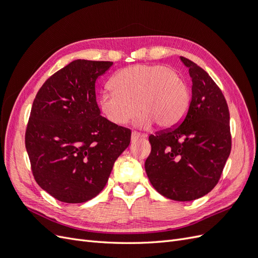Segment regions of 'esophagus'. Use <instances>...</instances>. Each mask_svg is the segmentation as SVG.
Segmentation results:
<instances>
[{
  "label": "esophagus",
  "mask_w": 258,
  "mask_h": 258,
  "mask_svg": "<svg viewBox=\"0 0 258 258\" xmlns=\"http://www.w3.org/2000/svg\"><path fill=\"white\" fill-rule=\"evenodd\" d=\"M145 137H146L145 135L140 134V132H138V131H132V134H131V140H132V141H135V140H137L139 138H145Z\"/></svg>",
  "instance_id": "esophagus-1"
}]
</instances>
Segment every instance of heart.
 <instances>
[{
	"label": "heart",
	"mask_w": 258,
	"mask_h": 258,
	"mask_svg": "<svg viewBox=\"0 0 258 258\" xmlns=\"http://www.w3.org/2000/svg\"><path fill=\"white\" fill-rule=\"evenodd\" d=\"M111 88L101 93L99 106L106 119L117 126L127 124L140 111L143 113L139 119L141 127L155 121L161 128H171L184 118L189 106V90L183 77L165 66L122 69L114 75Z\"/></svg>",
	"instance_id": "1"
}]
</instances>
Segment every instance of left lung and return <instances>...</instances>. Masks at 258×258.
Listing matches in <instances>:
<instances>
[{
  "instance_id": "1",
  "label": "left lung",
  "mask_w": 258,
  "mask_h": 258,
  "mask_svg": "<svg viewBox=\"0 0 258 258\" xmlns=\"http://www.w3.org/2000/svg\"><path fill=\"white\" fill-rule=\"evenodd\" d=\"M191 77V101L181 124L156 132L148 140L152 151L145 161L150 182L162 196L191 201L218 183L231 150L229 110L211 76L181 57Z\"/></svg>"
}]
</instances>
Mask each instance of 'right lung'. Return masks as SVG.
I'll list each match as a JSON object with an SVG mask.
<instances>
[{
    "label": "right lung",
    "mask_w": 258,
    "mask_h": 258,
    "mask_svg": "<svg viewBox=\"0 0 258 258\" xmlns=\"http://www.w3.org/2000/svg\"><path fill=\"white\" fill-rule=\"evenodd\" d=\"M111 61L74 60L38 90L26 130L36 183L66 204H82L104 188L131 130L101 116L96 81Z\"/></svg>",
    "instance_id": "right-lung-1"
}]
</instances>
